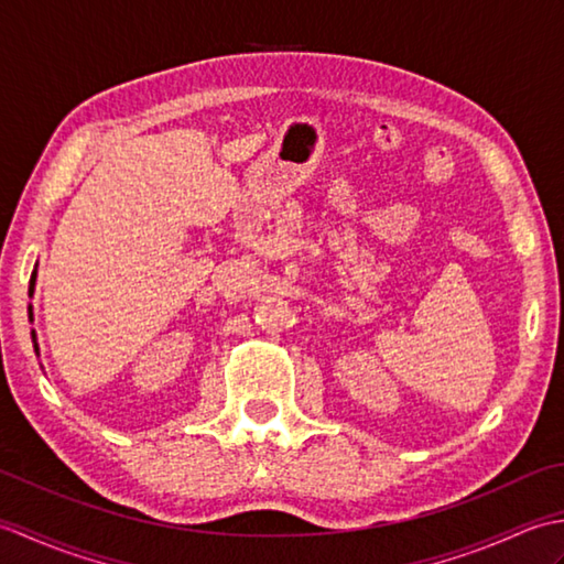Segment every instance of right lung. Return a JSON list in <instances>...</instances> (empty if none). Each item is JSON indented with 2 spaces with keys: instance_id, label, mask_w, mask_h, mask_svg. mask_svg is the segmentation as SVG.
<instances>
[{
  "instance_id": "right-lung-1",
  "label": "right lung",
  "mask_w": 564,
  "mask_h": 564,
  "mask_svg": "<svg viewBox=\"0 0 564 564\" xmlns=\"http://www.w3.org/2000/svg\"><path fill=\"white\" fill-rule=\"evenodd\" d=\"M31 291H33V281H31Z\"/></svg>"
}]
</instances>
